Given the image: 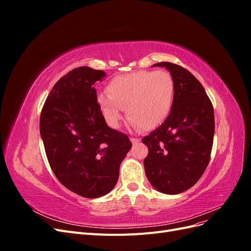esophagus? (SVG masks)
<instances>
[{
  "instance_id": "esophagus-1",
  "label": "esophagus",
  "mask_w": 251,
  "mask_h": 251,
  "mask_svg": "<svg viewBox=\"0 0 251 251\" xmlns=\"http://www.w3.org/2000/svg\"><path fill=\"white\" fill-rule=\"evenodd\" d=\"M139 141H140V139H139V138H134V137H131V142H132L133 144L138 143Z\"/></svg>"
}]
</instances>
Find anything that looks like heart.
<instances>
[{"mask_svg": "<svg viewBox=\"0 0 251 251\" xmlns=\"http://www.w3.org/2000/svg\"><path fill=\"white\" fill-rule=\"evenodd\" d=\"M107 93L96 97L98 109L112 127H117L126 110L127 118L143 130H153L170 115L175 82L164 70H139L114 77L107 85Z\"/></svg>", "mask_w": 251, "mask_h": 251, "instance_id": "heart-1", "label": "heart"}]
</instances>
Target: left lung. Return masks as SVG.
I'll return each instance as SVG.
<instances>
[{
	"label": "left lung",
	"instance_id": "8db88e82",
	"mask_svg": "<svg viewBox=\"0 0 251 251\" xmlns=\"http://www.w3.org/2000/svg\"><path fill=\"white\" fill-rule=\"evenodd\" d=\"M164 67L175 82V97L164 123L142 139L149 149L144 170L158 192L177 195L194 186L209 162L215 134L214 108L194 75L172 63Z\"/></svg>",
	"mask_w": 251,
	"mask_h": 251
}]
</instances>
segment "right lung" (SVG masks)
<instances>
[{"instance_id": "add662e5", "label": "right lung", "mask_w": 251, "mask_h": 251, "mask_svg": "<svg viewBox=\"0 0 251 251\" xmlns=\"http://www.w3.org/2000/svg\"><path fill=\"white\" fill-rule=\"evenodd\" d=\"M105 76L89 67L67 73L50 91L40 119L53 173L65 187L90 199L112 191L132 148L127 136L111 128L98 109L94 85Z\"/></svg>"}]
</instances>
